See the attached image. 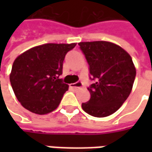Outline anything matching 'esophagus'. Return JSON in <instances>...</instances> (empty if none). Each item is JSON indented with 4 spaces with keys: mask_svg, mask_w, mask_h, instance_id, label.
I'll list each match as a JSON object with an SVG mask.
<instances>
[{
    "mask_svg": "<svg viewBox=\"0 0 152 152\" xmlns=\"http://www.w3.org/2000/svg\"><path fill=\"white\" fill-rule=\"evenodd\" d=\"M70 87L71 88H73V89H79V88H82L83 87V85L80 81H78L76 83H73V84H71L70 85Z\"/></svg>",
    "mask_w": 152,
    "mask_h": 152,
    "instance_id": "34e87169",
    "label": "esophagus"
}]
</instances>
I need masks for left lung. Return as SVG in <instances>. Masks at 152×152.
I'll use <instances>...</instances> for the list:
<instances>
[{"instance_id": "1", "label": "left lung", "mask_w": 152, "mask_h": 152, "mask_svg": "<svg viewBox=\"0 0 152 152\" xmlns=\"http://www.w3.org/2000/svg\"><path fill=\"white\" fill-rule=\"evenodd\" d=\"M79 48L89 64L88 87L91 99L82 103L85 113L96 118L118 111L133 88L136 70L129 54L118 45L107 41L80 42Z\"/></svg>"}]
</instances>
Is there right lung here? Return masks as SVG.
Returning a JSON list of instances; mask_svg holds the SVG:
<instances>
[{
	"label": "right lung",
	"mask_w": 152,
	"mask_h": 152,
	"mask_svg": "<svg viewBox=\"0 0 152 152\" xmlns=\"http://www.w3.org/2000/svg\"><path fill=\"white\" fill-rule=\"evenodd\" d=\"M73 44H45L18 56L10 74L12 88L18 102L27 110L43 115L60 104L68 85L59 76L65 56Z\"/></svg>",
	"instance_id": "1"
}]
</instances>
